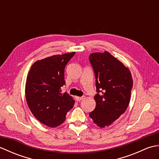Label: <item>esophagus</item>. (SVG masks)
Here are the masks:
<instances>
[{"instance_id": "1", "label": "esophagus", "mask_w": 159, "mask_h": 159, "mask_svg": "<svg viewBox=\"0 0 159 159\" xmlns=\"http://www.w3.org/2000/svg\"><path fill=\"white\" fill-rule=\"evenodd\" d=\"M85 96H81V97H78V96H76V100H77V101H80V100H83V99H85Z\"/></svg>"}]
</instances>
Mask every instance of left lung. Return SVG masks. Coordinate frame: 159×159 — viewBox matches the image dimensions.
I'll list each match as a JSON object with an SVG mask.
<instances>
[{
    "label": "left lung",
    "instance_id": "left-lung-1",
    "mask_svg": "<svg viewBox=\"0 0 159 159\" xmlns=\"http://www.w3.org/2000/svg\"><path fill=\"white\" fill-rule=\"evenodd\" d=\"M89 58L95 73L98 92L94 96L96 108L89 116L98 126L104 128L126 111L130 100L133 78L129 69L109 52H93Z\"/></svg>",
    "mask_w": 159,
    "mask_h": 159
}]
</instances>
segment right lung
Segmentation results:
<instances>
[{
    "label": "right lung",
    "instance_id": "add662e5",
    "mask_svg": "<svg viewBox=\"0 0 159 159\" xmlns=\"http://www.w3.org/2000/svg\"><path fill=\"white\" fill-rule=\"evenodd\" d=\"M75 52L57 55L33 64L26 79L25 95L31 113L40 122L57 127L64 122L74 100L61 87L66 84L64 71Z\"/></svg>",
    "mask_w": 159,
    "mask_h": 159
}]
</instances>
